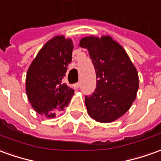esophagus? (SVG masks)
<instances>
[{
  "label": "esophagus",
  "instance_id": "1",
  "mask_svg": "<svg viewBox=\"0 0 161 161\" xmlns=\"http://www.w3.org/2000/svg\"><path fill=\"white\" fill-rule=\"evenodd\" d=\"M79 86H80V83H76V84L73 85V87L75 89H78L79 88Z\"/></svg>",
  "mask_w": 161,
  "mask_h": 161
}]
</instances>
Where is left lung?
I'll list each match as a JSON object with an SVG mask.
<instances>
[{
    "mask_svg": "<svg viewBox=\"0 0 161 161\" xmlns=\"http://www.w3.org/2000/svg\"><path fill=\"white\" fill-rule=\"evenodd\" d=\"M78 45L89 51L97 78L95 92L85 97L89 116L100 123L113 122L127 112L137 97V69L110 36H85Z\"/></svg>",
    "mask_w": 161,
    "mask_h": 161,
    "instance_id": "8db88e82",
    "label": "left lung"
}]
</instances>
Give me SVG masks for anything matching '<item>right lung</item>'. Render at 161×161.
<instances>
[{"label": "right lung", "instance_id": "add662e5", "mask_svg": "<svg viewBox=\"0 0 161 161\" xmlns=\"http://www.w3.org/2000/svg\"><path fill=\"white\" fill-rule=\"evenodd\" d=\"M73 41L56 36L38 51L26 75V93L36 112L53 119L69 104L74 91L63 83L71 62Z\"/></svg>", "mask_w": 161, "mask_h": 161}]
</instances>
